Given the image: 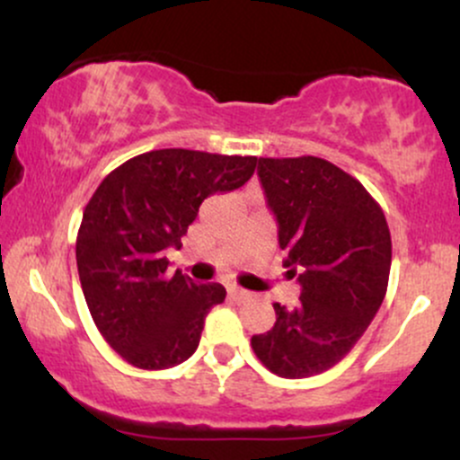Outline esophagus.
Here are the masks:
<instances>
[{
    "label": "esophagus",
    "instance_id": "1",
    "mask_svg": "<svg viewBox=\"0 0 460 460\" xmlns=\"http://www.w3.org/2000/svg\"><path fill=\"white\" fill-rule=\"evenodd\" d=\"M229 298L235 300V303H246V300H251V292L242 288H229Z\"/></svg>",
    "mask_w": 460,
    "mask_h": 460
}]
</instances>
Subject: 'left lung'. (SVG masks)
<instances>
[{
    "label": "left lung",
    "mask_w": 460,
    "mask_h": 460,
    "mask_svg": "<svg viewBox=\"0 0 460 460\" xmlns=\"http://www.w3.org/2000/svg\"><path fill=\"white\" fill-rule=\"evenodd\" d=\"M257 175L300 300L274 303L277 322L251 346L277 376L307 378L340 363L381 309L392 235L361 181L322 157H260Z\"/></svg>",
    "instance_id": "8db88e82"
}]
</instances>
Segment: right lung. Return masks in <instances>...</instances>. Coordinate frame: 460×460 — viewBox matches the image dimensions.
I'll use <instances>...</instances> for the list:
<instances>
[{
  "mask_svg": "<svg viewBox=\"0 0 460 460\" xmlns=\"http://www.w3.org/2000/svg\"><path fill=\"white\" fill-rule=\"evenodd\" d=\"M257 157L160 149L114 168L94 190L77 231V272L103 340L140 369L179 366L197 350L205 315L226 296L220 283L168 274V248L200 203L252 177Z\"/></svg>",
  "mask_w": 460,
  "mask_h": 460,
  "instance_id": "obj_1",
  "label": "right lung"
}]
</instances>
